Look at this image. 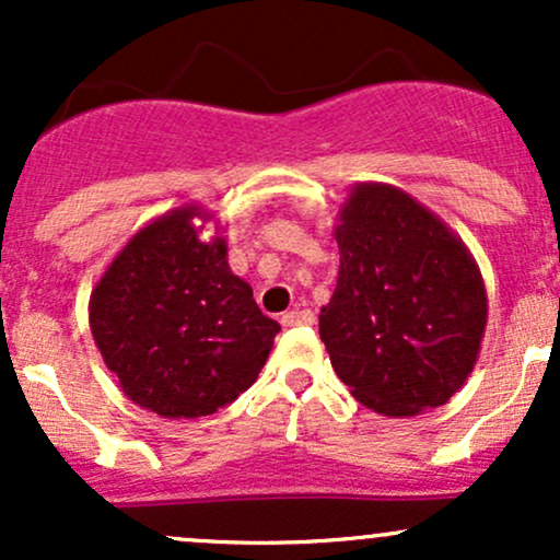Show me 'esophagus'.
<instances>
[{
    "mask_svg": "<svg viewBox=\"0 0 560 560\" xmlns=\"http://www.w3.org/2000/svg\"><path fill=\"white\" fill-rule=\"evenodd\" d=\"M313 320H316V316H313V311H305V307H294V311H287L281 316L284 326H311Z\"/></svg>",
    "mask_w": 560,
    "mask_h": 560,
    "instance_id": "34e87169",
    "label": "esophagus"
}]
</instances>
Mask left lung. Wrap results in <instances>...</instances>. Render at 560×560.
Returning a JSON list of instances; mask_svg holds the SVG:
<instances>
[{
	"instance_id": "obj_1",
	"label": "left lung",
	"mask_w": 560,
	"mask_h": 560,
	"mask_svg": "<svg viewBox=\"0 0 560 560\" xmlns=\"http://www.w3.org/2000/svg\"><path fill=\"white\" fill-rule=\"evenodd\" d=\"M337 218V289L318 316L334 371L355 400L392 419L445 405L485 339L477 260L442 218L392 184H355Z\"/></svg>"
}]
</instances>
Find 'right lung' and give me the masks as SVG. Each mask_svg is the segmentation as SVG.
Masks as SVG:
<instances>
[{
  "label": "right lung",
  "instance_id": "add662e5",
  "mask_svg": "<svg viewBox=\"0 0 560 560\" xmlns=\"http://www.w3.org/2000/svg\"><path fill=\"white\" fill-rule=\"evenodd\" d=\"M210 221L199 205L152 218L89 298L102 361L128 400L163 419H199L234 402L281 331L260 313L253 287L231 273L218 221L202 240Z\"/></svg>",
  "mask_w": 560,
  "mask_h": 560
}]
</instances>
